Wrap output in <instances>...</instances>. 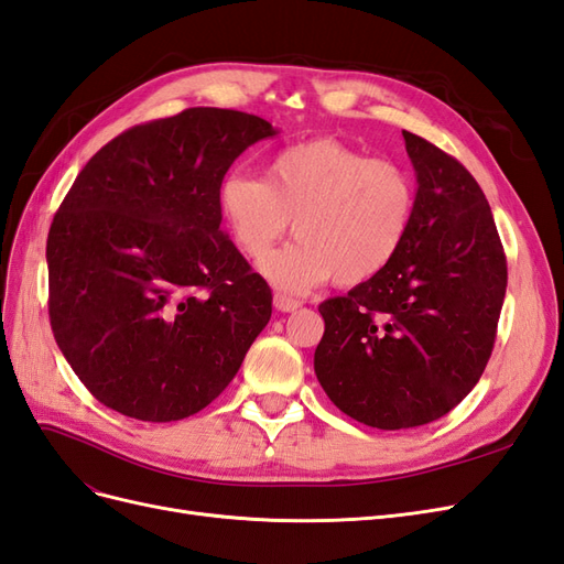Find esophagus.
I'll list each match as a JSON object with an SVG mask.
<instances>
[{
  "instance_id": "esophagus-1",
  "label": "esophagus",
  "mask_w": 564,
  "mask_h": 564,
  "mask_svg": "<svg viewBox=\"0 0 564 564\" xmlns=\"http://www.w3.org/2000/svg\"><path fill=\"white\" fill-rule=\"evenodd\" d=\"M272 303H275V308L280 313H294L296 308H301V303L292 296H284V294H275V299H272Z\"/></svg>"
}]
</instances>
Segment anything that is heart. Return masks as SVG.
Here are the masks:
<instances>
[{
    "label": "heart",
    "mask_w": 564,
    "mask_h": 564,
    "mask_svg": "<svg viewBox=\"0 0 564 564\" xmlns=\"http://www.w3.org/2000/svg\"><path fill=\"white\" fill-rule=\"evenodd\" d=\"M416 209L414 181L402 166L369 160L336 139L282 148L265 181L232 172L218 187L220 218L247 259H268L294 218L299 240L263 265L282 292H311L373 280L395 261Z\"/></svg>",
    "instance_id": "obj_1"
}]
</instances>
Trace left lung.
Returning a JSON list of instances; mask_svg holds the SVG:
<instances>
[{
	"mask_svg": "<svg viewBox=\"0 0 564 564\" xmlns=\"http://www.w3.org/2000/svg\"><path fill=\"white\" fill-rule=\"evenodd\" d=\"M416 172L404 247L381 275L319 303L315 373L329 400L371 429L449 414L480 381L506 296V256L468 169L402 131Z\"/></svg>",
	"mask_w": 564,
	"mask_h": 564,
	"instance_id": "8db88e82",
	"label": "left lung"
}]
</instances>
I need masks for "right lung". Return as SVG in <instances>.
<instances>
[{"mask_svg":"<svg viewBox=\"0 0 564 564\" xmlns=\"http://www.w3.org/2000/svg\"><path fill=\"white\" fill-rule=\"evenodd\" d=\"M275 133L256 115L187 108L119 133L75 178L46 240L48 317L98 402L181 421L240 371L272 294L220 230L218 187Z\"/></svg>","mask_w":564,"mask_h":564,"instance_id":"add662e5","label":"right lung"}]
</instances>
